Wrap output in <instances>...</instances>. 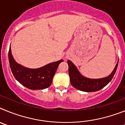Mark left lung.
<instances>
[{"mask_svg": "<svg viewBox=\"0 0 125 125\" xmlns=\"http://www.w3.org/2000/svg\"><path fill=\"white\" fill-rule=\"evenodd\" d=\"M69 66V75L71 84L76 89L85 92H93L100 90L106 86L111 81L116 73L118 61L113 72L106 78L101 79H90L81 74L75 65L69 60L68 61Z\"/></svg>", "mask_w": 125, "mask_h": 125, "instance_id": "left-lung-1", "label": "left lung"}]
</instances>
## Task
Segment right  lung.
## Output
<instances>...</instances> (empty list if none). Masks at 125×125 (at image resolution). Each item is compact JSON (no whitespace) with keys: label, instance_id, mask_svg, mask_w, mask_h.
I'll return each mask as SVG.
<instances>
[{"label":"right lung","instance_id":"right-lung-1","mask_svg":"<svg viewBox=\"0 0 125 125\" xmlns=\"http://www.w3.org/2000/svg\"><path fill=\"white\" fill-rule=\"evenodd\" d=\"M9 61L15 79L30 89H43L50 86L59 64L63 61L61 59L40 68L29 69L15 62L12 55L10 47L9 51Z\"/></svg>","mask_w":125,"mask_h":125}]
</instances>
